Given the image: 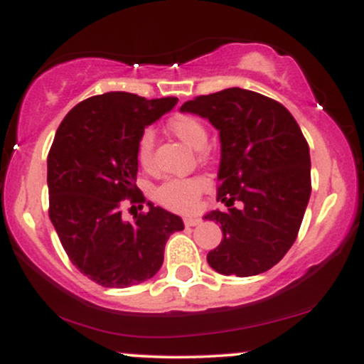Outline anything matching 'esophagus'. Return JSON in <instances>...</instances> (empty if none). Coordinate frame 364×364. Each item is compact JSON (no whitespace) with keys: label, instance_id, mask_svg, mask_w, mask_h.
<instances>
[{"label":"esophagus","instance_id":"obj_1","mask_svg":"<svg viewBox=\"0 0 364 364\" xmlns=\"http://www.w3.org/2000/svg\"><path fill=\"white\" fill-rule=\"evenodd\" d=\"M185 224L188 225V228H195V225L202 224V219H200V217H186Z\"/></svg>","mask_w":364,"mask_h":364}]
</instances>
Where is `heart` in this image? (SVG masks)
I'll use <instances>...</instances> for the list:
<instances>
[{"label": "heart", "mask_w": 364, "mask_h": 364, "mask_svg": "<svg viewBox=\"0 0 364 364\" xmlns=\"http://www.w3.org/2000/svg\"><path fill=\"white\" fill-rule=\"evenodd\" d=\"M169 129L183 144L191 149H202L207 144V129L193 116L179 114L169 121ZM154 152V132L145 129L136 144V159L144 168L152 164ZM207 181L203 178H178L169 179L157 188L156 196L159 202L171 210L186 212L193 210L198 203L200 193L205 188Z\"/></svg>", "instance_id": "b5f03b06"}]
</instances>
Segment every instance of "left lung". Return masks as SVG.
I'll return each instance as SVG.
<instances>
[{"mask_svg":"<svg viewBox=\"0 0 364 364\" xmlns=\"http://www.w3.org/2000/svg\"><path fill=\"white\" fill-rule=\"evenodd\" d=\"M181 112L219 129L217 202L205 219L223 229L207 262L223 275L250 277L272 269L296 241L311 195L310 147L281 102L240 87L198 95Z\"/></svg>","mask_w":364,"mask_h":364,"instance_id":"left-lung-1","label":"left lung"}]
</instances>
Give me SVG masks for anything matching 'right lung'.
I'll list each match as a JSON object with an SVG mask.
<instances>
[{"label":"right lung","mask_w":364,"mask_h":364,"mask_svg":"<svg viewBox=\"0 0 364 364\" xmlns=\"http://www.w3.org/2000/svg\"><path fill=\"white\" fill-rule=\"evenodd\" d=\"M176 102L107 92L77 104L58 128L48 156L49 219L73 265L99 286L154 277L169 236L185 229L181 217L150 202L135 220L121 217L124 198L145 203L135 185L140 135Z\"/></svg>","instance_id":"right-lung-1"}]
</instances>
